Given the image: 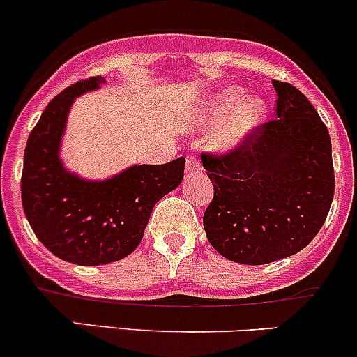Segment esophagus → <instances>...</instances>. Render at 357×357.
Returning <instances> with one entry per match:
<instances>
[{
    "instance_id": "1",
    "label": "esophagus",
    "mask_w": 357,
    "mask_h": 357,
    "mask_svg": "<svg viewBox=\"0 0 357 357\" xmlns=\"http://www.w3.org/2000/svg\"><path fill=\"white\" fill-rule=\"evenodd\" d=\"M200 171V162L195 155H188L186 157V172H195Z\"/></svg>"
}]
</instances>
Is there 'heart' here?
<instances>
[{
  "instance_id": "heart-1",
  "label": "heart",
  "mask_w": 357,
  "mask_h": 357,
  "mask_svg": "<svg viewBox=\"0 0 357 357\" xmlns=\"http://www.w3.org/2000/svg\"><path fill=\"white\" fill-rule=\"evenodd\" d=\"M243 89L231 86L219 93L205 105L202 121L221 122L227 121L215 131L212 145L219 152H231L264 122L268 115V103L261 96H252L242 102Z\"/></svg>"
}]
</instances>
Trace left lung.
<instances>
[{"label": "left lung", "mask_w": 357, "mask_h": 357, "mask_svg": "<svg viewBox=\"0 0 357 357\" xmlns=\"http://www.w3.org/2000/svg\"><path fill=\"white\" fill-rule=\"evenodd\" d=\"M276 119L222 155L202 153L214 185L204 214L211 245L233 262L269 264L318 235L335 192L332 142L295 86L273 81Z\"/></svg>", "instance_id": "8db88e82"}]
</instances>
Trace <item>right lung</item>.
I'll list each match as a JSON object with an SVG mask.
<instances>
[{"mask_svg": "<svg viewBox=\"0 0 357 357\" xmlns=\"http://www.w3.org/2000/svg\"><path fill=\"white\" fill-rule=\"evenodd\" d=\"M102 75L77 81L48 103L24 153L22 205L32 231L53 255L79 266L128 257L143 238L158 200L178 188L185 157L160 165H131L105 181L63 167L60 142L75 96L98 89Z\"/></svg>", "mask_w": 357, "mask_h": 357, "instance_id": "add662e5", "label": "right lung"}]
</instances>
